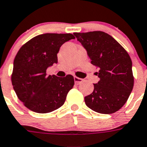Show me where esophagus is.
<instances>
[{
    "mask_svg": "<svg viewBox=\"0 0 147 147\" xmlns=\"http://www.w3.org/2000/svg\"><path fill=\"white\" fill-rule=\"evenodd\" d=\"M74 80H75V83H76V84H81V82L83 81V79H81L80 78L76 77V76L74 77Z\"/></svg>",
    "mask_w": 147,
    "mask_h": 147,
    "instance_id": "esophagus-1",
    "label": "esophagus"
}]
</instances>
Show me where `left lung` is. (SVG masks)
Here are the masks:
<instances>
[{
	"label": "left lung",
	"mask_w": 147,
	"mask_h": 147,
	"mask_svg": "<svg viewBox=\"0 0 147 147\" xmlns=\"http://www.w3.org/2000/svg\"><path fill=\"white\" fill-rule=\"evenodd\" d=\"M87 50L91 63L99 68L100 78L85 104L97 113L110 114L127 102L134 86L132 63L128 52L111 36L102 31L74 33Z\"/></svg>",
	"instance_id": "8db88e82"
}]
</instances>
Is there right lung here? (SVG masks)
<instances>
[{
  "label": "right lung",
  "mask_w": 147,
  "mask_h": 147,
  "mask_svg": "<svg viewBox=\"0 0 147 147\" xmlns=\"http://www.w3.org/2000/svg\"><path fill=\"white\" fill-rule=\"evenodd\" d=\"M75 39L71 34H44L22 45L13 63L12 84L25 107L39 113L51 112L64 104L74 86L73 76H47L46 69L57 63L61 45Z\"/></svg>",
  "instance_id": "add662e5"
}]
</instances>
